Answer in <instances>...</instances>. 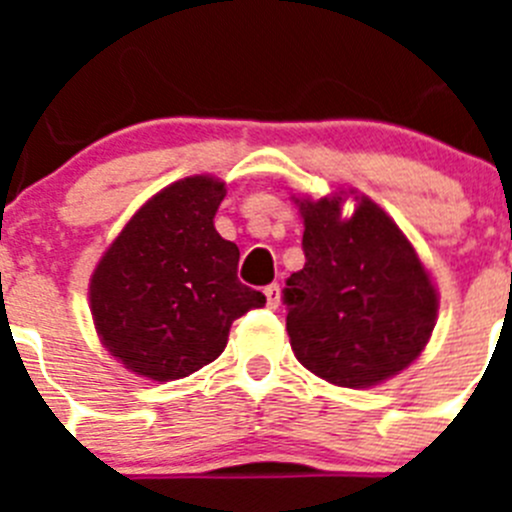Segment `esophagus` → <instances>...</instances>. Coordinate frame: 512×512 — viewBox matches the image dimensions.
Wrapping results in <instances>:
<instances>
[{"label":"esophagus","instance_id":"esophagus-1","mask_svg":"<svg viewBox=\"0 0 512 512\" xmlns=\"http://www.w3.org/2000/svg\"><path fill=\"white\" fill-rule=\"evenodd\" d=\"M264 295H266V307L277 310L279 297H282V292H279V284H269V287H264Z\"/></svg>","mask_w":512,"mask_h":512}]
</instances>
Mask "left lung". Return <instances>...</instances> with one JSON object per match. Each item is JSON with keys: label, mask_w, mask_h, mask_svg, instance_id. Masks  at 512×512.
<instances>
[{"label": "left lung", "mask_w": 512, "mask_h": 512, "mask_svg": "<svg viewBox=\"0 0 512 512\" xmlns=\"http://www.w3.org/2000/svg\"><path fill=\"white\" fill-rule=\"evenodd\" d=\"M305 266L282 289L292 351L338 387H372L413 364L438 300L418 253L374 202L343 220L341 197L297 200Z\"/></svg>", "instance_id": "left-lung-1"}]
</instances>
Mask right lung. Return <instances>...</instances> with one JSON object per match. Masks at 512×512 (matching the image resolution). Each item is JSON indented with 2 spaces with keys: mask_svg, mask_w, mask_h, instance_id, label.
Here are the masks:
<instances>
[{
  "mask_svg": "<svg viewBox=\"0 0 512 512\" xmlns=\"http://www.w3.org/2000/svg\"><path fill=\"white\" fill-rule=\"evenodd\" d=\"M225 184L189 176L140 207L94 269L102 343L140 377H189L223 354L233 320L266 297L238 279V246L212 225Z\"/></svg>",
  "mask_w": 512,
  "mask_h": 512,
  "instance_id": "obj_1",
  "label": "right lung"
}]
</instances>
